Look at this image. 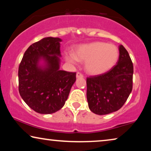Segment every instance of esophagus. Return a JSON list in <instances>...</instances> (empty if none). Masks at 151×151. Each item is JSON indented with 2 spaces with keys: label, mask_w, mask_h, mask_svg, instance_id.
<instances>
[{
  "label": "esophagus",
  "mask_w": 151,
  "mask_h": 151,
  "mask_svg": "<svg viewBox=\"0 0 151 151\" xmlns=\"http://www.w3.org/2000/svg\"><path fill=\"white\" fill-rule=\"evenodd\" d=\"M76 78H83V75H82L81 73H80V72H78V73H76Z\"/></svg>",
  "instance_id": "34e87169"
}]
</instances>
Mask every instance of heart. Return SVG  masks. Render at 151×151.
Returning a JSON list of instances; mask_svg holds the SVG:
<instances>
[{"label":"heart","mask_w":151,"mask_h":151,"mask_svg":"<svg viewBox=\"0 0 151 151\" xmlns=\"http://www.w3.org/2000/svg\"><path fill=\"white\" fill-rule=\"evenodd\" d=\"M119 57V50L115 45L102 42L83 45L76 49L73 54L66 55L69 63L77 60L85 62V69L91 75H100L114 67Z\"/></svg>","instance_id":"1"}]
</instances>
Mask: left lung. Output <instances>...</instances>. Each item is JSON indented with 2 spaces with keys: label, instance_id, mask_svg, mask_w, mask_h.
Masks as SVG:
<instances>
[{
  "label": "left lung",
  "instance_id": "left-lung-1",
  "mask_svg": "<svg viewBox=\"0 0 151 151\" xmlns=\"http://www.w3.org/2000/svg\"><path fill=\"white\" fill-rule=\"evenodd\" d=\"M119 59L112 69L101 75L86 78L88 108L97 115L118 111L132 91L133 63L123 45H119Z\"/></svg>",
  "mask_w": 151,
  "mask_h": 151
}]
</instances>
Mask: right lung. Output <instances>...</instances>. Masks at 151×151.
I'll return each instance as SVG.
<instances>
[{
  "label": "right lung",
  "instance_id": "add662e5",
  "mask_svg": "<svg viewBox=\"0 0 151 151\" xmlns=\"http://www.w3.org/2000/svg\"><path fill=\"white\" fill-rule=\"evenodd\" d=\"M61 41L47 37L30 45L18 68L20 96L40 114H51L63 108L76 80V73L60 69Z\"/></svg>",
  "mask_w": 151,
  "mask_h": 151
}]
</instances>
